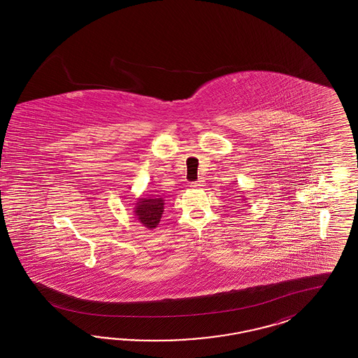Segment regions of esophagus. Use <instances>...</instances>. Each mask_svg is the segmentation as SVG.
<instances>
[{
    "label": "esophagus",
    "instance_id": "obj_1",
    "mask_svg": "<svg viewBox=\"0 0 358 358\" xmlns=\"http://www.w3.org/2000/svg\"><path fill=\"white\" fill-rule=\"evenodd\" d=\"M190 186H192V187H201V186H203V180H198V181H195V182H192Z\"/></svg>",
    "mask_w": 358,
    "mask_h": 358
}]
</instances>
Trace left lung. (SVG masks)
<instances>
[{
	"label": "left lung",
	"instance_id": "left-lung-1",
	"mask_svg": "<svg viewBox=\"0 0 358 358\" xmlns=\"http://www.w3.org/2000/svg\"><path fill=\"white\" fill-rule=\"evenodd\" d=\"M244 199H245V198H244Z\"/></svg>",
	"mask_w": 358,
	"mask_h": 358
}]
</instances>
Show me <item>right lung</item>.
Listing matches in <instances>:
<instances>
[{"label":"right lung","instance_id":"add662e5","mask_svg":"<svg viewBox=\"0 0 358 358\" xmlns=\"http://www.w3.org/2000/svg\"><path fill=\"white\" fill-rule=\"evenodd\" d=\"M164 205L165 203L162 196L143 195L138 198L135 203L134 214L143 227L155 229L159 226L160 219L163 217Z\"/></svg>","mask_w":358,"mask_h":358}]
</instances>
